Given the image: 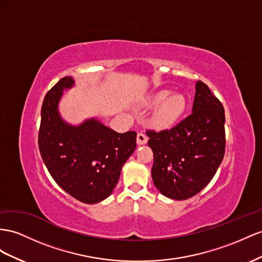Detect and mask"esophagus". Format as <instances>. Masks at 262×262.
<instances>
[{
	"label": "esophagus",
	"instance_id": "34e87169",
	"mask_svg": "<svg viewBox=\"0 0 262 262\" xmlns=\"http://www.w3.org/2000/svg\"><path fill=\"white\" fill-rule=\"evenodd\" d=\"M147 142V137L145 136L144 133H142V132H140V133H138V137H137V143L139 144V145H143V144H145Z\"/></svg>",
	"mask_w": 262,
	"mask_h": 262
}]
</instances>
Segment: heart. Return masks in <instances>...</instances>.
I'll return each instance as SVG.
<instances>
[{
  "label": "heart",
  "mask_w": 262,
  "mask_h": 262,
  "mask_svg": "<svg viewBox=\"0 0 262 262\" xmlns=\"http://www.w3.org/2000/svg\"><path fill=\"white\" fill-rule=\"evenodd\" d=\"M151 103L158 105L153 116V123L162 129L171 128L178 122L187 107L185 97L181 94L171 95V91L166 89L155 94Z\"/></svg>",
  "instance_id": "obj_1"
}]
</instances>
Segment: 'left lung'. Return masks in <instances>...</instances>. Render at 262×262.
<instances>
[{"instance_id":"obj_1","label":"left lung","mask_w":262,"mask_h":262,"mask_svg":"<svg viewBox=\"0 0 262 262\" xmlns=\"http://www.w3.org/2000/svg\"><path fill=\"white\" fill-rule=\"evenodd\" d=\"M192 114L171 130L148 131L152 179L168 199L193 197L214 178L225 154V110L202 81L195 84Z\"/></svg>"}]
</instances>
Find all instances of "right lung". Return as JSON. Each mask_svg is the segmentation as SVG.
Listing matches in <instances>:
<instances>
[{
	"mask_svg": "<svg viewBox=\"0 0 262 262\" xmlns=\"http://www.w3.org/2000/svg\"><path fill=\"white\" fill-rule=\"evenodd\" d=\"M75 86L61 78L45 96L40 111L39 152L54 181L82 203L102 202L114 192L123 164L136 150L137 133H118L97 118L72 124L60 116L63 91Z\"/></svg>",
	"mask_w": 262,
	"mask_h": 262,
	"instance_id": "right-lung-1",
	"label": "right lung"
}]
</instances>
